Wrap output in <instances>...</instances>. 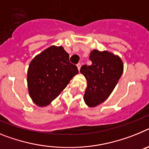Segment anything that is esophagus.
<instances>
[{"mask_svg": "<svg viewBox=\"0 0 149 149\" xmlns=\"http://www.w3.org/2000/svg\"><path fill=\"white\" fill-rule=\"evenodd\" d=\"M76 66H77V68H78L79 71V70H80V68H81V64H77V65H76Z\"/></svg>", "mask_w": 149, "mask_h": 149, "instance_id": "1", "label": "esophagus"}]
</instances>
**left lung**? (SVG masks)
Returning <instances> with one entry per match:
<instances>
[{
	"label": "left lung",
	"mask_w": 149,
	"mask_h": 149,
	"mask_svg": "<svg viewBox=\"0 0 149 149\" xmlns=\"http://www.w3.org/2000/svg\"><path fill=\"white\" fill-rule=\"evenodd\" d=\"M91 65H83L80 73L87 80L84 101L89 107L104 102L112 94L124 70L122 60L118 55L107 51L94 49L90 52Z\"/></svg>",
	"instance_id": "8db88e82"
}]
</instances>
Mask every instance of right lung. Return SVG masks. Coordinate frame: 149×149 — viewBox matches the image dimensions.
Returning a JSON list of instances; mask_svg holds the SVG:
<instances>
[{
  "label": "right lung",
  "instance_id": "1",
  "mask_svg": "<svg viewBox=\"0 0 149 149\" xmlns=\"http://www.w3.org/2000/svg\"><path fill=\"white\" fill-rule=\"evenodd\" d=\"M78 73L63 46L48 47L36 55L28 67L27 82L33 103L40 107L50 104Z\"/></svg>",
  "mask_w": 149,
  "mask_h": 149
}]
</instances>
